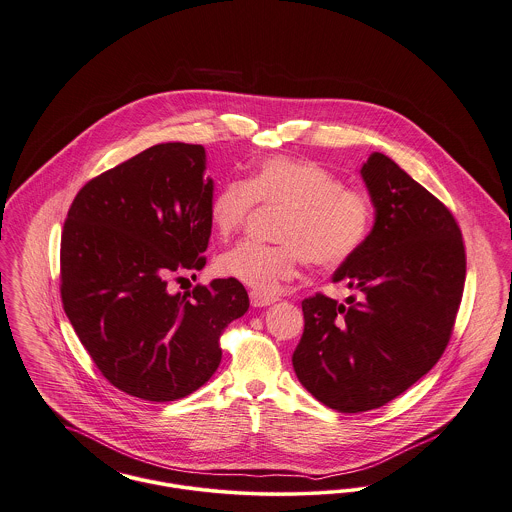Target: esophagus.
I'll use <instances>...</instances> for the list:
<instances>
[{"mask_svg": "<svg viewBox=\"0 0 512 512\" xmlns=\"http://www.w3.org/2000/svg\"><path fill=\"white\" fill-rule=\"evenodd\" d=\"M277 299L275 297H264V295H260V293H250V303H252V307L262 308V307H270L273 305Z\"/></svg>", "mask_w": 512, "mask_h": 512, "instance_id": "esophagus-1", "label": "esophagus"}]
</instances>
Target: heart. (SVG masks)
Returning <instances> with one entry per match:
<instances>
[{
  "label": "heart",
  "mask_w": 512,
  "mask_h": 512,
  "mask_svg": "<svg viewBox=\"0 0 512 512\" xmlns=\"http://www.w3.org/2000/svg\"><path fill=\"white\" fill-rule=\"evenodd\" d=\"M256 202L283 207L277 246L242 242L217 260V272L254 293L273 297L291 281L301 258L320 270L349 262L371 235L375 204L363 190L343 186L320 163L295 157H266L248 180H227L211 196L207 215L213 233L229 239L248 221Z\"/></svg>",
  "instance_id": "heart-1"
}]
</instances>
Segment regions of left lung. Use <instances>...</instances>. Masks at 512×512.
Returning a JSON list of instances; mask_svg holds the SVG:
<instances>
[{
  "label": "left lung",
  "mask_w": 512,
  "mask_h": 512,
  "mask_svg": "<svg viewBox=\"0 0 512 512\" xmlns=\"http://www.w3.org/2000/svg\"><path fill=\"white\" fill-rule=\"evenodd\" d=\"M361 176L375 225L332 277L359 299H305V332L293 353L299 382L341 413L380 408L435 367L466 281L462 233L446 205L382 153Z\"/></svg>",
  "instance_id": "8db88e82"
}]
</instances>
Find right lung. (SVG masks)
I'll return each mask as SVG.
<instances>
[{
  "label": "right lung",
  "instance_id": "1",
  "mask_svg": "<svg viewBox=\"0 0 512 512\" xmlns=\"http://www.w3.org/2000/svg\"><path fill=\"white\" fill-rule=\"evenodd\" d=\"M205 149L159 143L89 180L62 233V303L69 322L118 390L149 402L196 392L221 363L223 330L248 310L235 279L184 295L174 272L205 266L213 180Z\"/></svg>",
  "mask_w": 512,
  "mask_h": 512
}]
</instances>
